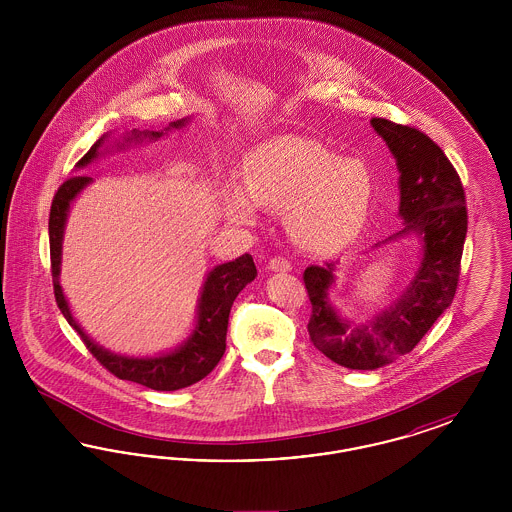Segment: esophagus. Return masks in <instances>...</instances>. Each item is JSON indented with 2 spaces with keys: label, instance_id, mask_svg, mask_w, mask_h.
I'll return each mask as SVG.
<instances>
[{
  "label": "esophagus",
  "instance_id": "obj_1",
  "mask_svg": "<svg viewBox=\"0 0 512 512\" xmlns=\"http://www.w3.org/2000/svg\"><path fill=\"white\" fill-rule=\"evenodd\" d=\"M268 268L276 270V272H288V270H292V263L288 259H284V257H272L268 261Z\"/></svg>",
  "mask_w": 512,
  "mask_h": 512
}]
</instances>
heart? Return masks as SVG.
Returning a JSON list of instances; mask_svg holds the SVG:
<instances>
[{
	"instance_id": "heart-1",
	"label": "heart",
	"mask_w": 512,
	"mask_h": 512,
	"mask_svg": "<svg viewBox=\"0 0 512 512\" xmlns=\"http://www.w3.org/2000/svg\"><path fill=\"white\" fill-rule=\"evenodd\" d=\"M244 184L224 188L228 219L253 224L257 207L284 215L293 242L315 253L336 251L357 236L372 203L365 163L341 159L311 138L280 136L251 151Z\"/></svg>"
}]
</instances>
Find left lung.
Segmentation results:
<instances>
[{"instance_id": "1", "label": "left lung", "mask_w": 512, "mask_h": 512, "mask_svg": "<svg viewBox=\"0 0 512 512\" xmlns=\"http://www.w3.org/2000/svg\"><path fill=\"white\" fill-rule=\"evenodd\" d=\"M370 124L386 140L401 172L403 228L388 240L416 234L422 259L411 284L390 309L359 326L343 320L330 303L336 265L305 268L303 282L313 305L307 324L311 341L330 361L353 370L390 365L395 357L413 351L453 303L468 224L463 184L443 149L414 126L382 117L370 119Z\"/></svg>"}]
</instances>
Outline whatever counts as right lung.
I'll return each instance as SVG.
<instances>
[{
	"label": "right lung",
	"instance_id": "add662e5",
	"mask_svg": "<svg viewBox=\"0 0 512 512\" xmlns=\"http://www.w3.org/2000/svg\"><path fill=\"white\" fill-rule=\"evenodd\" d=\"M188 119L171 122L167 130L182 128ZM163 132H138L134 130L128 138H124L128 144L130 140L149 138L157 140ZM105 142V136L99 138L90 151L78 161V169L90 165L99 155V149ZM92 182L90 176H73L65 180L59 190L53 195L51 209H49V255H51V276H53V293L57 307L61 309L63 317L78 332L80 340L88 347V351L105 366L111 374H115L121 380L136 382L140 386H146L151 390L174 391L180 388H188L201 378H205L215 366L219 365L224 349H226V330H228V315L232 309L234 299L245 286L255 280L257 268L253 263V257L245 253L236 261L224 263L213 268L207 274V280L203 284L199 305H197V322H195L192 336L184 345L174 349L171 353L159 355V357H124L103 349L96 341L90 340L84 330L78 326L69 309V303L63 295L59 284V270H61V244H63V230L67 222V213L73 203L74 197L80 194L88 184Z\"/></svg>",
	"mask_w": 512,
	"mask_h": 512
}]
</instances>
